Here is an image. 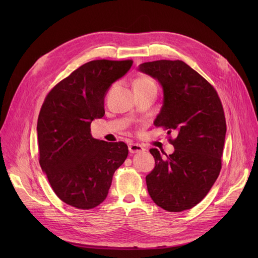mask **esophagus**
I'll return each mask as SVG.
<instances>
[{"label": "esophagus", "instance_id": "esophagus-1", "mask_svg": "<svg viewBox=\"0 0 258 258\" xmlns=\"http://www.w3.org/2000/svg\"><path fill=\"white\" fill-rule=\"evenodd\" d=\"M129 152L131 154H137V153H141L144 152V147L140 144H135V143H131L129 144Z\"/></svg>", "mask_w": 258, "mask_h": 258}]
</instances>
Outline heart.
I'll list each match as a JSON object with an SVG mask.
<instances>
[{
  "label": "heart",
  "instance_id": "b5f03b06",
  "mask_svg": "<svg viewBox=\"0 0 258 258\" xmlns=\"http://www.w3.org/2000/svg\"><path fill=\"white\" fill-rule=\"evenodd\" d=\"M151 87H156L155 83L153 82V80H151L150 77L146 76H141L138 77V79L135 81L134 83V88L135 90H141V89H147Z\"/></svg>",
  "mask_w": 258,
  "mask_h": 258
}]
</instances>
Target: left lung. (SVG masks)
Instances as JSON below:
<instances>
[{"instance_id":"1","label":"left lung","mask_w":258,"mask_h":258,"mask_svg":"<svg viewBox=\"0 0 258 258\" xmlns=\"http://www.w3.org/2000/svg\"><path fill=\"white\" fill-rule=\"evenodd\" d=\"M139 71L162 88V106L154 124L176 134L171 155L150 151L155 168L146 176L147 190L158 207L182 212L199 204L220 174L226 136L223 106L212 86L181 60L145 62Z\"/></svg>"}]
</instances>
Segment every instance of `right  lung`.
I'll return each instance as SVG.
<instances>
[{
    "label": "right lung",
    "mask_w": 258,
    "mask_h": 258,
    "mask_svg": "<svg viewBox=\"0 0 258 258\" xmlns=\"http://www.w3.org/2000/svg\"><path fill=\"white\" fill-rule=\"evenodd\" d=\"M132 60H93L51 89L37 119L40 165L57 196L89 210L105 200L115 171L128 156L123 142L92 138L90 123L104 116V98Z\"/></svg>",
    "instance_id": "obj_1"
}]
</instances>
